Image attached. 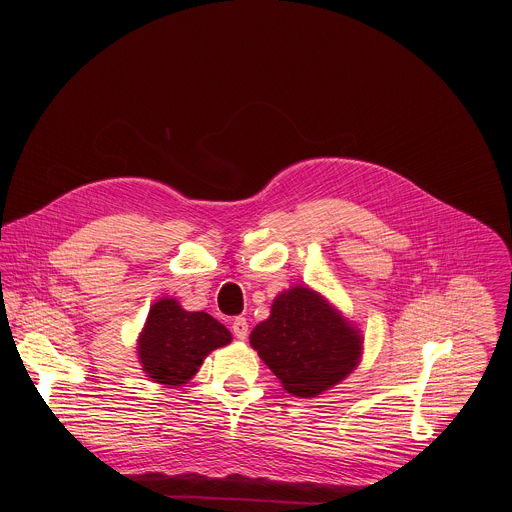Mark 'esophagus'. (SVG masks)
<instances>
[{"mask_svg": "<svg viewBox=\"0 0 512 512\" xmlns=\"http://www.w3.org/2000/svg\"><path fill=\"white\" fill-rule=\"evenodd\" d=\"M231 330H233L235 338L245 340V338H247V334H249V324H247V320H245V318H235V320H233V324H231Z\"/></svg>", "mask_w": 512, "mask_h": 512, "instance_id": "obj_1", "label": "esophagus"}]
</instances>
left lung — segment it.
Returning <instances> with one entry per match:
<instances>
[{
  "instance_id": "left-lung-1",
  "label": "left lung",
  "mask_w": 512,
  "mask_h": 512,
  "mask_svg": "<svg viewBox=\"0 0 512 512\" xmlns=\"http://www.w3.org/2000/svg\"><path fill=\"white\" fill-rule=\"evenodd\" d=\"M249 342L281 387L304 399L344 381L364 350L362 330L308 285L277 294L269 318L253 328Z\"/></svg>"
}]
</instances>
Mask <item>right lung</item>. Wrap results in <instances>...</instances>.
I'll return each instance as SVG.
<instances>
[{
	"mask_svg": "<svg viewBox=\"0 0 512 512\" xmlns=\"http://www.w3.org/2000/svg\"><path fill=\"white\" fill-rule=\"evenodd\" d=\"M233 334L206 312H188L176 298H160L137 336V358L145 377L176 389L184 387L204 358L231 344Z\"/></svg>",
	"mask_w": 512,
	"mask_h": 512,
	"instance_id": "right-lung-1",
	"label": "right lung"
}]
</instances>
